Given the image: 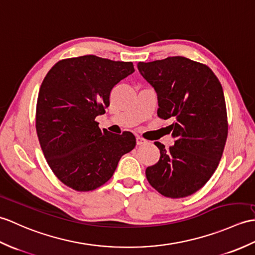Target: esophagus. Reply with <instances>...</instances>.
<instances>
[{
    "label": "esophagus",
    "instance_id": "esophagus-1",
    "mask_svg": "<svg viewBox=\"0 0 255 255\" xmlns=\"http://www.w3.org/2000/svg\"><path fill=\"white\" fill-rule=\"evenodd\" d=\"M146 143H147V140H146L145 138L139 137V136L136 137V144H137V145H144V144H146Z\"/></svg>",
    "mask_w": 255,
    "mask_h": 255
}]
</instances>
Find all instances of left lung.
<instances>
[{
	"instance_id": "obj_1",
	"label": "left lung",
	"mask_w": 255,
	"mask_h": 255,
	"mask_svg": "<svg viewBox=\"0 0 255 255\" xmlns=\"http://www.w3.org/2000/svg\"><path fill=\"white\" fill-rule=\"evenodd\" d=\"M138 71L155 88L157 115L171 119L174 145L155 142L160 158L146 178L160 194L180 199L205 185L218 167L228 135L222 84L205 64L183 56L139 62Z\"/></svg>"
}]
</instances>
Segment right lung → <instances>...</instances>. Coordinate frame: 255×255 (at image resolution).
<instances>
[{"mask_svg": "<svg viewBox=\"0 0 255 255\" xmlns=\"http://www.w3.org/2000/svg\"><path fill=\"white\" fill-rule=\"evenodd\" d=\"M134 72L132 62L84 55L59 61L39 90L36 131L49 167L62 183L87 192L105 184L136 139L101 131L96 117L110 105L112 88Z\"/></svg>", "mask_w": 255, "mask_h": 255, "instance_id": "1", "label": "right lung"}]
</instances>
